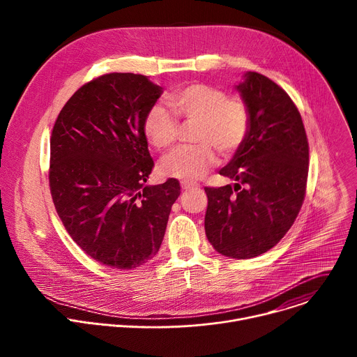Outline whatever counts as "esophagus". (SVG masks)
<instances>
[{"label":"esophagus","instance_id":"34e87169","mask_svg":"<svg viewBox=\"0 0 357 357\" xmlns=\"http://www.w3.org/2000/svg\"><path fill=\"white\" fill-rule=\"evenodd\" d=\"M181 186H182L183 190H190V189L197 188V185L193 183V182H181Z\"/></svg>","mask_w":357,"mask_h":357}]
</instances>
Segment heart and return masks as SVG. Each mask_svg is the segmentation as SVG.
Segmentation results:
<instances>
[{
  "label": "heart",
  "mask_w": 357,
  "mask_h": 357,
  "mask_svg": "<svg viewBox=\"0 0 357 357\" xmlns=\"http://www.w3.org/2000/svg\"><path fill=\"white\" fill-rule=\"evenodd\" d=\"M172 112L152 107L142 124L146 141L158 151L175 144L183 124H193L192 145H183L165 157L160 174L183 182L196 181L216 164V149L227 157L244 144L250 131V109L238 96H227L206 83H189L167 96Z\"/></svg>",
  "instance_id": "obj_1"
}]
</instances>
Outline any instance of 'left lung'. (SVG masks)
Here are the masks:
<instances>
[{"label":"left lung","instance_id":"1","mask_svg":"<svg viewBox=\"0 0 357 357\" xmlns=\"http://www.w3.org/2000/svg\"><path fill=\"white\" fill-rule=\"evenodd\" d=\"M237 86L250 109V131L220 175L234 186L205 188V230L216 251L251 259L273 248L294 225L307 192L310 145L287 91L257 72Z\"/></svg>","mask_w":357,"mask_h":357}]
</instances>
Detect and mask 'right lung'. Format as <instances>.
I'll return each mask as SVG.
<instances>
[{"label":"right lung","instance_id":"1","mask_svg":"<svg viewBox=\"0 0 357 357\" xmlns=\"http://www.w3.org/2000/svg\"><path fill=\"white\" fill-rule=\"evenodd\" d=\"M162 87L144 75L107 73L84 83L50 137L49 188L73 241L112 268L132 270L158 252L176 179L145 186L154 168L142 130Z\"/></svg>","mask_w":357,"mask_h":357}]
</instances>
